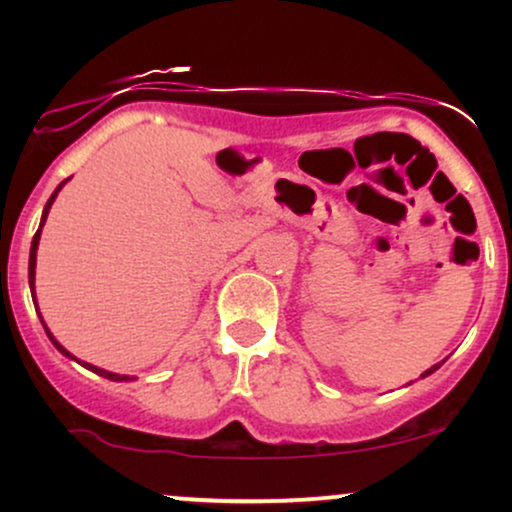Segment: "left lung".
Listing matches in <instances>:
<instances>
[{
    "instance_id": "left-lung-1",
    "label": "left lung",
    "mask_w": 512,
    "mask_h": 512,
    "mask_svg": "<svg viewBox=\"0 0 512 512\" xmlns=\"http://www.w3.org/2000/svg\"><path fill=\"white\" fill-rule=\"evenodd\" d=\"M440 368V363H436V366H431L428 370H424V373H421V378H426V375H431V373H436V370Z\"/></svg>"
}]
</instances>
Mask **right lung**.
I'll return each mask as SVG.
<instances>
[{
  "label": "right lung",
  "mask_w": 512,
  "mask_h": 512,
  "mask_svg": "<svg viewBox=\"0 0 512 512\" xmlns=\"http://www.w3.org/2000/svg\"><path fill=\"white\" fill-rule=\"evenodd\" d=\"M67 180H69V178H67ZM67 180H62L60 185H57V190L52 192V197L48 199V204H45V209H43V216H40V226H38V233H35V236H33V243H31V257H28V286H31V296H33V303H35V305H38V301H35V257H38V243H40V233H43V226H45V221H48V214H50V207H52V202H55L57 195H60V190H62V187L67 185ZM38 317H40V310H38ZM40 322H43V327H45V332H48L50 342L55 344V349L60 351L62 356L72 358V361L81 363V366H84V368L93 370V373L103 375V378H108V380H115V383H129V380H137V378H134V375H120V373H110V370H103V368H98V366H91V363H86V361H79V358L69 354V351L64 349V346H62L60 342H57L55 337H52V332L48 330V325H45V320H43V317H40Z\"/></svg>",
  "instance_id": "right-lung-1"
}]
</instances>
